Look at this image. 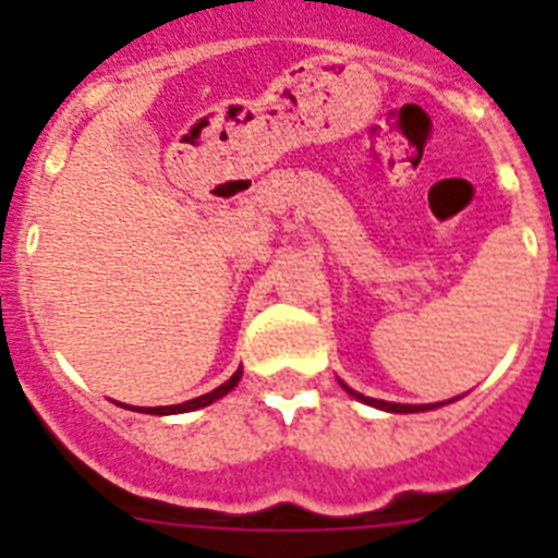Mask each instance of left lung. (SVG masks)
I'll return each mask as SVG.
<instances>
[{
	"mask_svg": "<svg viewBox=\"0 0 558 558\" xmlns=\"http://www.w3.org/2000/svg\"><path fill=\"white\" fill-rule=\"evenodd\" d=\"M341 388L348 390L350 397H356L359 402H365V405H373V408H381V411H390V414H416V411H432V408L446 405V402H434V405H399V402H385V399L362 397V393H356V390H353V388H348L344 381H341ZM449 402H451V399H449Z\"/></svg>",
	"mask_w": 558,
	"mask_h": 558,
	"instance_id": "8db88e82",
	"label": "left lung"
}]
</instances>
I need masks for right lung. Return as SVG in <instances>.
Instances as JSON below:
<instances>
[{"label": "right lung", "instance_id": "right-lung-1", "mask_svg": "<svg viewBox=\"0 0 558 558\" xmlns=\"http://www.w3.org/2000/svg\"><path fill=\"white\" fill-rule=\"evenodd\" d=\"M240 376H243V371H236L234 376L228 381H222L219 388H214L210 393H202V397L196 399H187V402H182V405H159V408H147L144 414H185V411H196V408H205L210 405V402H217V399H222L228 393V390L236 388V381H240ZM133 411H138V408H133Z\"/></svg>", "mask_w": 558, "mask_h": 558}]
</instances>
